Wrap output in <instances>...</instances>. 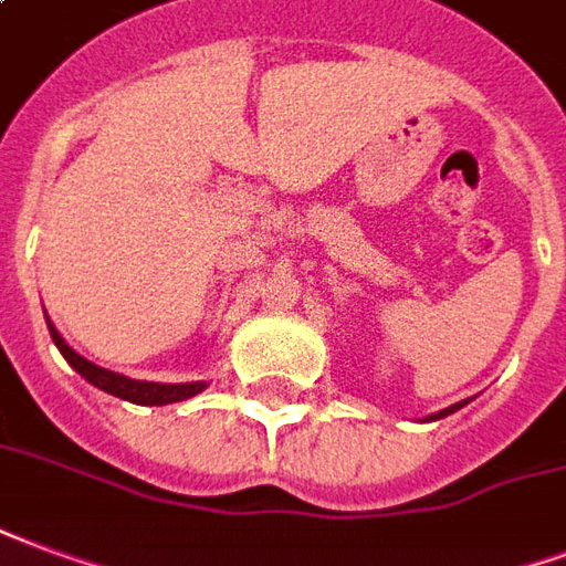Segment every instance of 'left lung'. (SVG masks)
Instances as JSON below:
<instances>
[{
  "label": "left lung",
  "mask_w": 566,
  "mask_h": 566,
  "mask_svg": "<svg viewBox=\"0 0 566 566\" xmlns=\"http://www.w3.org/2000/svg\"><path fill=\"white\" fill-rule=\"evenodd\" d=\"M459 408H462V401H459V405H453V408H447V411H441V413H434V420H441V417H447V413H453V411H459Z\"/></svg>",
  "instance_id": "left-lung-1"
}]
</instances>
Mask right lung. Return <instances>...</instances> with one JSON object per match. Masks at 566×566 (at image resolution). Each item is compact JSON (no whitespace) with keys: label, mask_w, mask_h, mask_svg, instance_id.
<instances>
[{"label":"right lung","mask_w":566,"mask_h":566,"mask_svg":"<svg viewBox=\"0 0 566 566\" xmlns=\"http://www.w3.org/2000/svg\"><path fill=\"white\" fill-rule=\"evenodd\" d=\"M48 326H50V338L56 342L62 357L69 359L71 366L77 368L83 378L90 380V384H95L98 389H104V392L119 396V399L125 401H134V405H170V401L191 399V396H198L200 389L207 387V384H200V380H195V384H153V380H132V378H125V375H116V371H111V368L95 366V363H90V359H83L77 350H71V347L65 345V338L56 333V326L50 324V317H48Z\"/></svg>","instance_id":"1"}]
</instances>
